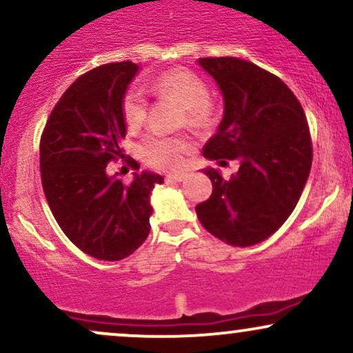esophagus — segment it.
I'll list each match as a JSON object with an SVG mask.
<instances>
[{
    "instance_id": "esophagus-1",
    "label": "esophagus",
    "mask_w": 353,
    "mask_h": 353,
    "mask_svg": "<svg viewBox=\"0 0 353 353\" xmlns=\"http://www.w3.org/2000/svg\"><path fill=\"white\" fill-rule=\"evenodd\" d=\"M185 177H188V174H184V172L168 174V176H165V181H171V182H182V181H185Z\"/></svg>"
}]
</instances>
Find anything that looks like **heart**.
I'll use <instances>...</instances> for the list:
<instances>
[{
  "mask_svg": "<svg viewBox=\"0 0 353 353\" xmlns=\"http://www.w3.org/2000/svg\"><path fill=\"white\" fill-rule=\"evenodd\" d=\"M151 93L159 99H171L185 110V120L190 125H203L210 118V90L197 74L188 69H174L152 80ZM121 112L126 126L136 130L146 120L148 103L139 88H130L121 101ZM190 143L184 136L150 133L138 146L139 158L151 168L177 169L184 163Z\"/></svg>",
  "mask_w": 353,
  "mask_h": 353,
  "instance_id": "1",
  "label": "heart"
}]
</instances>
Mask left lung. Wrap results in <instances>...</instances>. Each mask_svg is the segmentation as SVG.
<instances>
[{
  "mask_svg": "<svg viewBox=\"0 0 353 353\" xmlns=\"http://www.w3.org/2000/svg\"><path fill=\"white\" fill-rule=\"evenodd\" d=\"M197 62L217 82L225 103L203 156L239 159L240 168L228 181L217 169H202L214 190L195 212L227 245H256L286 222L303 194L312 164L307 120L288 85L254 63L236 57Z\"/></svg>",
  "mask_w": 353,
  "mask_h": 353,
  "instance_id": "1",
  "label": "left lung"
}]
</instances>
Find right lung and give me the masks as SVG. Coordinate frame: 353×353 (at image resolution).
<instances>
[{"label": "right lung", "instance_id": "1", "mask_svg": "<svg viewBox=\"0 0 353 353\" xmlns=\"http://www.w3.org/2000/svg\"><path fill=\"white\" fill-rule=\"evenodd\" d=\"M138 72L126 61L83 74L57 101L41 138L42 189L52 215L67 239L97 260H123L143 245L151 190L163 184L148 171L134 172L130 185L107 174L110 161L125 156L121 101Z\"/></svg>", "mask_w": 353, "mask_h": 353}]
</instances>
